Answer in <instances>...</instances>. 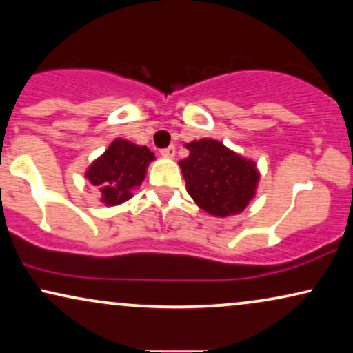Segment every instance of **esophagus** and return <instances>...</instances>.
<instances>
[{
    "label": "esophagus",
    "instance_id": "esophagus-1",
    "mask_svg": "<svg viewBox=\"0 0 353 353\" xmlns=\"http://www.w3.org/2000/svg\"><path fill=\"white\" fill-rule=\"evenodd\" d=\"M175 146H168V148H163L161 149V154L163 157H168V159H173L175 157Z\"/></svg>",
    "mask_w": 353,
    "mask_h": 353
}]
</instances>
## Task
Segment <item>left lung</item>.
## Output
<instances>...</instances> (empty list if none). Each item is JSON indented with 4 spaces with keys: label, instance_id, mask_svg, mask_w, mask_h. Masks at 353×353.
I'll list each match as a JSON object with an SVG mask.
<instances>
[{
    "label": "left lung",
    "instance_id": "left-lung-1",
    "mask_svg": "<svg viewBox=\"0 0 353 353\" xmlns=\"http://www.w3.org/2000/svg\"><path fill=\"white\" fill-rule=\"evenodd\" d=\"M190 156L180 163L186 191L202 210L214 216L241 214L255 196L259 170L216 139L186 144Z\"/></svg>",
    "mask_w": 353,
    "mask_h": 353
}]
</instances>
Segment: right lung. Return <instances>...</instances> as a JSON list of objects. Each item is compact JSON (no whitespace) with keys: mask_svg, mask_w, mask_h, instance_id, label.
Returning <instances> with one entry per match:
<instances>
[{"mask_svg":"<svg viewBox=\"0 0 353 353\" xmlns=\"http://www.w3.org/2000/svg\"><path fill=\"white\" fill-rule=\"evenodd\" d=\"M151 161L154 152L146 146L117 138L103 156L91 163L85 176L91 185L99 186L101 201L105 205H117L133 196L132 190L141 185Z\"/></svg>","mask_w":353,"mask_h":353,"instance_id":"right-lung-1","label":"right lung"}]
</instances>
